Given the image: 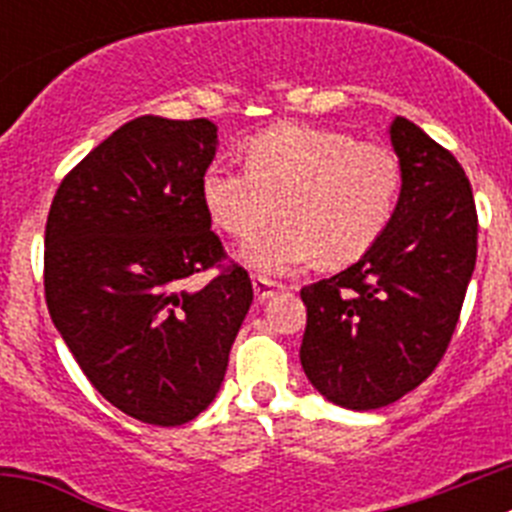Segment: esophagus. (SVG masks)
Instances as JSON below:
<instances>
[{
  "label": "esophagus",
  "instance_id": "1",
  "mask_svg": "<svg viewBox=\"0 0 512 512\" xmlns=\"http://www.w3.org/2000/svg\"><path fill=\"white\" fill-rule=\"evenodd\" d=\"M282 289H284V284L274 282V279L253 277V292H256V300H259V302L271 300V297L277 295V292H282Z\"/></svg>",
  "mask_w": 512,
  "mask_h": 512
}]
</instances>
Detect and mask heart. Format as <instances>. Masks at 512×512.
Here are the masks:
<instances>
[{"label":"heart","mask_w":512,"mask_h":512,"mask_svg":"<svg viewBox=\"0 0 512 512\" xmlns=\"http://www.w3.org/2000/svg\"><path fill=\"white\" fill-rule=\"evenodd\" d=\"M400 164L387 148L312 125H274L246 143V171L212 166L202 205L230 238L256 235L243 261L259 274H287L318 259L343 266L387 230L400 194Z\"/></svg>","instance_id":"b5f03b06"}]
</instances>
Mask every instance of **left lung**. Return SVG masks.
Returning <instances> with one entry per match:
<instances>
[{
	"instance_id": "left-lung-1",
	"label": "left lung",
	"mask_w": 512,
	"mask_h": 512,
	"mask_svg": "<svg viewBox=\"0 0 512 512\" xmlns=\"http://www.w3.org/2000/svg\"><path fill=\"white\" fill-rule=\"evenodd\" d=\"M400 197L379 241L300 292V361L325 400L377 410L415 390L446 354L477 261V210L454 156L395 117Z\"/></svg>"
}]
</instances>
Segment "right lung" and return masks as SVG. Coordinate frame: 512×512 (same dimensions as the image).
<instances>
[{
	"mask_svg": "<svg viewBox=\"0 0 512 512\" xmlns=\"http://www.w3.org/2000/svg\"><path fill=\"white\" fill-rule=\"evenodd\" d=\"M210 120L146 115L99 143L45 223V302L94 390L130 418L182 425L215 400L253 302L248 271L182 282L225 259L202 205Z\"/></svg>",
	"mask_w": 512,
	"mask_h": 512,
	"instance_id": "obj_1",
	"label": "right lung"
}]
</instances>
